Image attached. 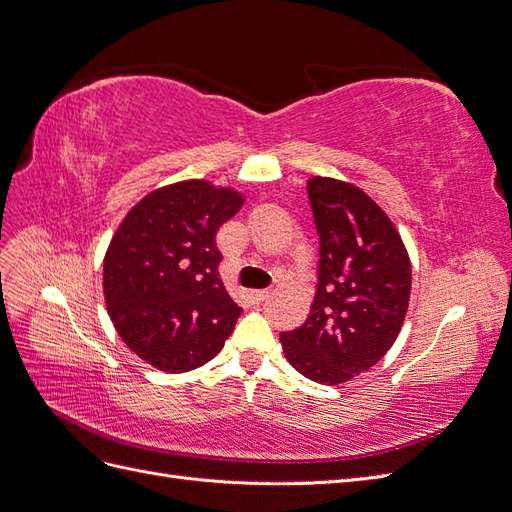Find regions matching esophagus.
<instances>
[{"label": "esophagus", "mask_w": 512, "mask_h": 512, "mask_svg": "<svg viewBox=\"0 0 512 512\" xmlns=\"http://www.w3.org/2000/svg\"><path fill=\"white\" fill-rule=\"evenodd\" d=\"M271 297V290H252L250 292V301L252 303H262V301H267Z\"/></svg>", "instance_id": "obj_1"}]
</instances>
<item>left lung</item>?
<instances>
[{"mask_svg":"<svg viewBox=\"0 0 512 512\" xmlns=\"http://www.w3.org/2000/svg\"><path fill=\"white\" fill-rule=\"evenodd\" d=\"M320 237L318 286L307 320L280 335L288 363L320 384H342L391 350L408 312L412 267L397 228L352 183L307 181Z\"/></svg>","mask_w":512,"mask_h":512,"instance_id":"8db88e82","label":"left lung"}]
</instances>
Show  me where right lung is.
<instances>
[{
  "mask_svg": "<svg viewBox=\"0 0 512 512\" xmlns=\"http://www.w3.org/2000/svg\"><path fill=\"white\" fill-rule=\"evenodd\" d=\"M243 194L205 179L164 185L128 211L104 256V299L119 337L149 365L181 374L211 361L241 307L226 292L215 232Z\"/></svg>",
  "mask_w": 512,
  "mask_h": 512,
  "instance_id": "add662e5",
  "label": "right lung"
}]
</instances>
